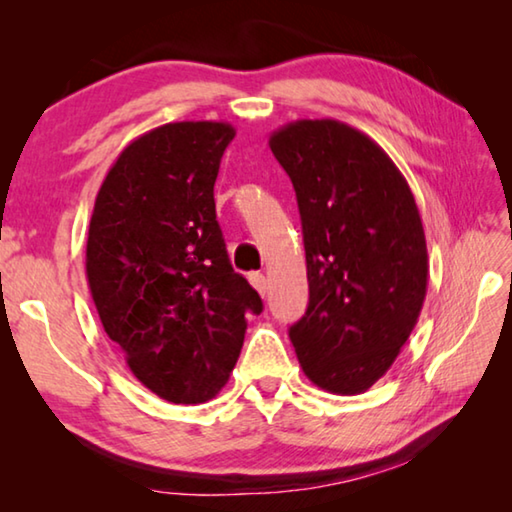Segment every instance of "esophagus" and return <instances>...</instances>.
Here are the masks:
<instances>
[{"label":"esophagus","mask_w":512,"mask_h":512,"mask_svg":"<svg viewBox=\"0 0 512 512\" xmlns=\"http://www.w3.org/2000/svg\"><path fill=\"white\" fill-rule=\"evenodd\" d=\"M250 284H253V287L257 289V293H259V296H266V293H268V280H266V277L262 275V273H253V275H250Z\"/></svg>","instance_id":"esophagus-1"}]
</instances>
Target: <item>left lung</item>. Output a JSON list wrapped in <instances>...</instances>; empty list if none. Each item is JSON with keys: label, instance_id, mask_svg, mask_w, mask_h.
<instances>
[{"label": "left lung", "instance_id": "8db88e82", "mask_svg": "<svg viewBox=\"0 0 512 512\" xmlns=\"http://www.w3.org/2000/svg\"><path fill=\"white\" fill-rule=\"evenodd\" d=\"M296 189L309 305L289 329L305 375L366 393L400 354L427 296L429 257L411 187L377 142L336 119L268 137Z\"/></svg>", "mask_w": 512, "mask_h": 512}]
</instances>
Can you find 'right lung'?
Returning <instances> with one entry per match:
<instances>
[{"label":"right lung","mask_w":512,"mask_h":512,"mask_svg":"<svg viewBox=\"0 0 512 512\" xmlns=\"http://www.w3.org/2000/svg\"><path fill=\"white\" fill-rule=\"evenodd\" d=\"M237 131L173 121L126 146L94 201L85 248L94 307L133 375L173 404L228 384L262 298L232 271L214 183Z\"/></svg>","instance_id":"obj_1"}]
</instances>
